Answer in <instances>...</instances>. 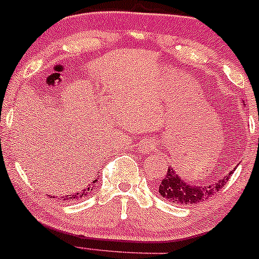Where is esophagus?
I'll list each match as a JSON object with an SVG mask.
<instances>
[{"instance_id": "1", "label": "esophagus", "mask_w": 259, "mask_h": 259, "mask_svg": "<svg viewBox=\"0 0 259 259\" xmlns=\"http://www.w3.org/2000/svg\"><path fill=\"white\" fill-rule=\"evenodd\" d=\"M154 143L151 142V141H146V142L142 143V151L146 152V153H149V152H152L154 149Z\"/></svg>"}]
</instances>
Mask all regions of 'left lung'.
<instances>
[{
  "label": "left lung",
  "mask_w": 259,
  "mask_h": 259,
  "mask_svg": "<svg viewBox=\"0 0 259 259\" xmlns=\"http://www.w3.org/2000/svg\"><path fill=\"white\" fill-rule=\"evenodd\" d=\"M234 169H236V167H234ZM232 175H233V170L226 175L222 180L220 178V181L208 186H191L183 180H181V177L176 173V170L168 166V170H167L166 176L162 180L158 191L163 198H166L169 202H173V203H198V202L204 201V199H208V197H212L215 192L225 187L226 182Z\"/></svg>",
  "instance_id": "left-lung-1"
}]
</instances>
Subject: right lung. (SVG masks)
<instances>
[{
	"label": "right lung",
	"instance_id": "add662e5",
	"mask_svg": "<svg viewBox=\"0 0 259 259\" xmlns=\"http://www.w3.org/2000/svg\"><path fill=\"white\" fill-rule=\"evenodd\" d=\"M96 182H97V180L93 181V183H96ZM92 191H93V186L90 185L89 187L83 188L81 192H77V193H74V194H68V196L61 197V199H62V201H66V202L73 201V199H79V198H82V197L89 196V194L92 193Z\"/></svg>",
	"mask_w": 259,
	"mask_h": 259
}]
</instances>
